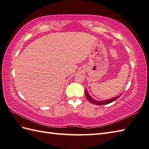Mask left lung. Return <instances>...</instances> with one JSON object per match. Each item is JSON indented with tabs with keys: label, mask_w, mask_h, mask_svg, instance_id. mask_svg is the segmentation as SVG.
<instances>
[{
	"label": "left lung",
	"mask_w": 149,
	"mask_h": 149,
	"mask_svg": "<svg viewBox=\"0 0 149 149\" xmlns=\"http://www.w3.org/2000/svg\"><path fill=\"white\" fill-rule=\"evenodd\" d=\"M85 95H86V99L88 100V101H89L90 102H91V104H96V105L100 106V105H104V104H109L111 102H114V101H115L117 99H118L122 94L120 95H118V96L116 97L113 98V99H110L106 100H102V101H98V100H95L93 99H92V98L90 97V95L88 94L86 90H85Z\"/></svg>",
	"instance_id": "obj_1"
}]
</instances>
